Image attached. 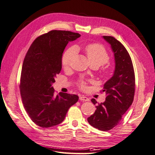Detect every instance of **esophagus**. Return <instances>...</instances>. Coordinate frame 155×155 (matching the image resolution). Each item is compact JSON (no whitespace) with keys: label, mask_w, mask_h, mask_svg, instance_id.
Segmentation results:
<instances>
[{"label":"esophagus","mask_w":155,"mask_h":155,"mask_svg":"<svg viewBox=\"0 0 155 155\" xmlns=\"http://www.w3.org/2000/svg\"><path fill=\"white\" fill-rule=\"evenodd\" d=\"M80 100L81 101H87V102L89 101V98H87L85 96H84V95H81V96L80 97Z\"/></svg>","instance_id":"34e87169"}]
</instances>
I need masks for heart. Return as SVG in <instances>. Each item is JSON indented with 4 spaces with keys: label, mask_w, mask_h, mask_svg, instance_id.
<instances>
[{
    "label": "heart",
    "mask_w": 155,
    "mask_h": 155,
    "mask_svg": "<svg viewBox=\"0 0 155 155\" xmlns=\"http://www.w3.org/2000/svg\"><path fill=\"white\" fill-rule=\"evenodd\" d=\"M84 51L91 65H96L99 67L108 63L110 60V55L106 48L100 44H89L85 47ZM75 52V48L71 47L64 52L62 56V64L64 67L68 68L70 66ZM101 74L103 78H107L110 76V71L108 69H104ZM79 85L81 89H85L86 87L85 82L83 81H80Z\"/></svg>",
    "instance_id": "b5f03b06"
}]
</instances>
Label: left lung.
Listing matches in <instances>:
<instances>
[{
	"label": "left lung",
	"instance_id": "left-lung-1",
	"mask_svg": "<svg viewBox=\"0 0 155 155\" xmlns=\"http://www.w3.org/2000/svg\"><path fill=\"white\" fill-rule=\"evenodd\" d=\"M114 52L115 70L112 77L104 85L107 97L96 106V110L87 118L91 126L101 131L112 130L120 122L123 114L134 101L135 73L130 56L124 45L111 36H103ZM96 104L97 102L92 99Z\"/></svg>",
	"mask_w": 155,
	"mask_h": 155
}]
</instances>
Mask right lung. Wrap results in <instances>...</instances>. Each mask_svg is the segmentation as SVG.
<instances>
[{
	"label": "right lung",
	"mask_w": 155,
	"mask_h": 155,
	"mask_svg": "<svg viewBox=\"0 0 155 155\" xmlns=\"http://www.w3.org/2000/svg\"><path fill=\"white\" fill-rule=\"evenodd\" d=\"M80 34L52 30L37 37L30 46L22 65L20 89L24 107L32 121L41 127H51L63 122L76 95H54L52 85L62 69V56L70 41Z\"/></svg>",
	"instance_id": "1"
}]
</instances>
